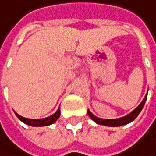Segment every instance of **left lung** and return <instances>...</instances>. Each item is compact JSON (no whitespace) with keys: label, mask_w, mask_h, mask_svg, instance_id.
<instances>
[{"label":"left lung","mask_w":156,"mask_h":156,"mask_svg":"<svg viewBox=\"0 0 156 156\" xmlns=\"http://www.w3.org/2000/svg\"><path fill=\"white\" fill-rule=\"evenodd\" d=\"M147 99V96H145L144 99L142 100L141 103L134 109L132 113H130L129 115H127L123 117L120 118H115V119H103V118H99L97 117L96 115H94L90 111L88 110V115L92 118V119L95 121L96 123L99 124V125H104V126H109V127H118V126H122V125H126L132 121H133L136 118V116L139 115V113L141 112V110L144 107V104Z\"/></svg>","instance_id":"1"}]
</instances>
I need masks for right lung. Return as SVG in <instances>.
<instances>
[{
	"label": "right lung",
	"instance_id": "right-lung-1",
	"mask_svg": "<svg viewBox=\"0 0 156 156\" xmlns=\"http://www.w3.org/2000/svg\"><path fill=\"white\" fill-rule=\"evenodd\" d=\"M17 117L20 121H23V123L29 125V126H33V127H41V126H47V125H51L54 122H56L58 117L60 115V109L58 108L57 112L52 115L51 116L45 117V118H40V119H31V118H25L23 116H20V115H18L17 113H15Z\"/></svg>",
	"mask_w": 156,
	"mask_h": 156
}]
</instances>
